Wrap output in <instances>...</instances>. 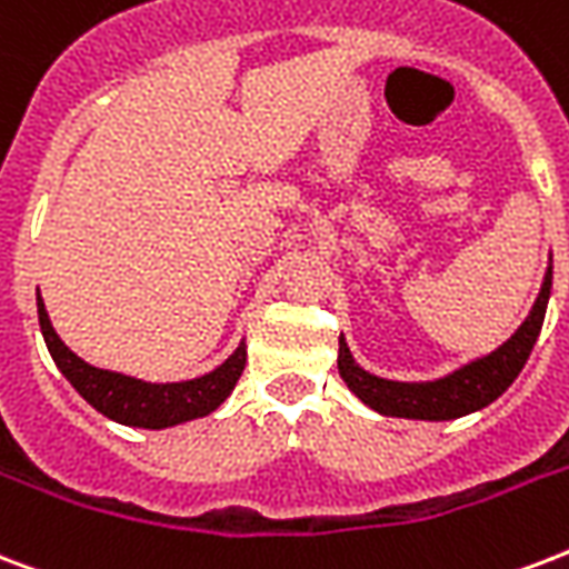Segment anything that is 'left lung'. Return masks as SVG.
<instances>
[{"label":"left lung","mask_w":569,"mask_h":569,"mask_svg":"<svg viewBox=\"0 0 569 569\" xmlns=\"http://www.w3.org/2000/svg\"><path fill=\"white\" fill-rule=\"evenodd\" d=\"M549 292H552V268L546 271L540 295H537L531 313L505 346H498L496 352H489L487 358L459 367L445 379L436 381H390L379 379L372 372L361 370L355 363L349 346L340 337V367L342 381L352 388L358 400H363L372 411L388 415V418H409V420H453L471 411L483 409L492 400H498L505 393L513 379L526 367L528 355L535 349L540 328H543L546 303H549Z\"/></svg>","instance_id":"1"}]
</instances>
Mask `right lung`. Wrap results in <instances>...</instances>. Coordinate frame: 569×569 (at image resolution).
Here are the masks:
<instances>
[{"label":"right lung","mask_w":569,"mask_h":569,"mask_svg":"<svg viewBox=\"0 0 569 569\" xmlns=\"http://www.w3.org/2000/svg\"><path fill=\"white\" fill-rule=\"evenodd\" d=\"M38 322H41L43 342H47V349L53 355L56 367L62 370L64 379L71 381L89 406H94L116 423H124V427L163 429L184 423V420L206 418L232 393L247 363V349L241 342L217 370L206 372L199 379L154 385V381L121 376V372L98 370L92 363L77 358L53 331L50 316L43 310L41 295H38Z\"/></svg>","instance_id":"1"}]
</instances>
